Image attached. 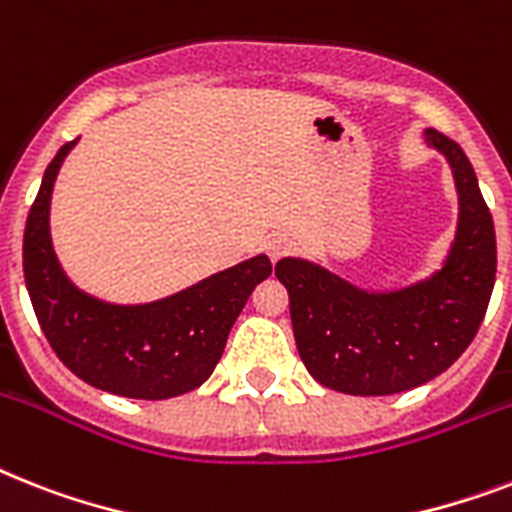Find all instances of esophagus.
Returning a JSON list of instances; mask_svg holds the SVG:
<instances>
[{
  "instance_id": "34e87169",
  "label": "esophagus",
  "mask_w": 512,
  "mask_h": 512,
  "mask_svg": "<svg viewBox=\"0 0 512 512\" xmlns=\"http://www.w3.org/2000/svg\"><path fill=\"white\" fill-rule=\"evenodd\" d=\"M265 252H268L270 260H278L281 255H286L289 249L294 247L292 236L284 234V231H273V234L265 236Z\"/></svg>"
}]
</instances>
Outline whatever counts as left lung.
<instances>
[{
	"instance_id": "obj_1",
	"label": "left lung",
	"mask_w": 512,
	"mask_h": 512,
	"mask_svg": "<svg viewBox=\"0 0 512 512\" xmlns=\"http://www.w3.org/2000/svg\"><path fill=\"white\" fill-rule=\"evenodd\" d=\"M458 189V226L442 265L394 289H365L334 270L281 257L294 342L307 373L326 389L384 397L426 384L450 368L484 321L497 273L492 213L460 144L426 128Z\"/></svg>"
}]
</instances>
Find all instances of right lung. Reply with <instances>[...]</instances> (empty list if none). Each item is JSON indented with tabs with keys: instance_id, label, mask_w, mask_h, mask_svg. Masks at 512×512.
Instances as JSON below:
<instances>
[{
	"instance_id": "1",
	"label": "right lung",
	"mask_w": 512,
	"mask_h": 512,
	"mask_svg": "<svg viewBox=\"0 0 512 512\" xmlns=\"http://www.w3.org/2000/svg\"><path fill=\"white\" fill-rule=\"evenodd\" d=\"M62 144L41 178L23 236V273L39 326L70 371L102 392L131 400H168L197 389L215 371L228 331L249 294L270 276L268 255H255L139 305L107 302L78 289L52 244L49 210L62 162L76 147Z\"/></svg>"
}]
</instances>
